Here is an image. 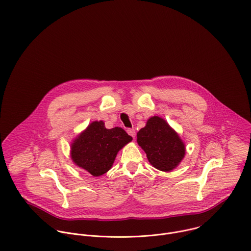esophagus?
I'll use <instances>...</instances> for the list:
<instances>
[{
    "label": "esophagus",
    "mask_w": 251,
    "mask_h": 251,
    "mask_svg": "<svg viewBox=\"0 0 251 251\" xmlns=\"http://www.w3.org/2000/svg\"><path fill=\"white\" fill-rule=\"evenodd\" d=\"M127 133H128L131 137H133V138L135 139V137H136V131H135V129H128V130H127Z\"/></svg>",
    "instance_id": "34e87169"
}]
</instances>
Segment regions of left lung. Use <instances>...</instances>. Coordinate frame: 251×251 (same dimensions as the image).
<instances>
[{
	"mask_svg": "<svg viewBox=\"0 0 251 251\" xmlns=\"http://www.w3.org/2000/svg\"><path fill=\"white\" fill-rule=\"evenodd\" d=\"M138 145L156 169L171 172L183 160L186 146L179 134L159 116H152L137 134Z\"/></svg>",
	"mask_w": 251,
	"mask_h": 251,
	"instance_id": "1",
	"label": "left lung"
}]
</instances>
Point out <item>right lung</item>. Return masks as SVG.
Returning <instances> with one entry per match:
<instances>
[{"instance_id":"right-lung-1","label":"right lung","mask_w":251,"mask_h":251,"mask_svg":"<svg viewBox=\"0 0 251 251\" xmlns=\"http://www.w3.org/2000/svg\"><path fill=\"white\" fill-rule=\"evenodd\" d=\"M133 138L122 128L106 129L103 121H93L70 145V157L79 168L94 177L106 173L118 151Z\"/></svg>"}]
</instances>
